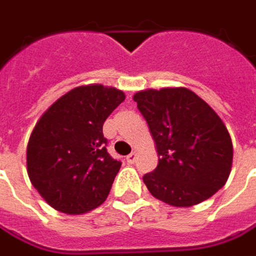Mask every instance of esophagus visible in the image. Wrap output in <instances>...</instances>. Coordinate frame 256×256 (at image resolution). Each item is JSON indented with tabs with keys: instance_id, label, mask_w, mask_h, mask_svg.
Listing matches in <instances>:
<instances>
[{
	"instance_id": "34e87169",
	"label": "esophagus",
	"mask_w": 256,
	"mask_h": 256,
	"mask_svg": "<svg viewBox=\"0 0 256 256\" xmlns=\"http://www.w3.org/2000/svg\"><path fill=\"white\" fill-rule=\"evenodd\" d=\"M136 158H137V154H136V152H132V154H128V157H126V161H128V164H133L136 161Z\"/></svg>"
}]
</instances>
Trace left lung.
I'll return each instance as SVG.
<instances>
[{
  "label": "left lung",
  "instance_id": "left-lung-1",
  "mask_svg": "<svg viewBox=\"0 0 256 256\" xmlns=\"http://www.w3.org/2000/svg\"><path fill=\"white\" fill-rule=\"evenodd\" d=\"M133 99L156 142L157 168L142 176L156 199L190 208L224 186L232 142L220 116L200 96L178 86L138 91Z\"/></svg>",
  "mask_w": 256,
  "mask_h": 256
}]
</instances>
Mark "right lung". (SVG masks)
I'll list each match as a JSON object with an SVG mask.
<instances>
[{"label": "right lung", "instance_id": "obj_1", "mask_svg": "<svg viewBox=\"0 0 256 256\" xmlns=\"http://www.w3.org/2000/svg\"><path fill=\"white\" fill-rule=\"evenodd\" d=\"M124 98L114 86L81 85L34 124L26 148L28 175L53 208L84 214L106 200L122 162L106 151L102 126Z\"/></svg>", "mask_w": 256, "mask_h": 256}]
</instances>
